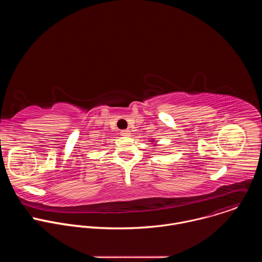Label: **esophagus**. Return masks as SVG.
I'll return each mask as SVG.
<instances>
[{
  "label": "esophagus",
  "instance_id": "1",
  "mask_svg": "<svg viewBox=\"0 0 262 262\" xmlns=\"http://www.w3.org/2000/svg\"><path fill=\"white\" fill-rule=\"evenodd\" d=\"M121 136H125V137H127V136H130V130H128V129H124V130H121Z\"/></svg>",
  "mask_w": 262,
  "mask_h": 262
}]
</instances>
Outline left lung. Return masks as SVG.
I'll use <instances>...</instances> for the list:
<instances>
[{
  "label": "left lung",
  "mask_w": 262,
  "mask_h": 262,
  "mask_svg": "<svg viewBox=\"0 0 262 262\" xmlns=\"http://www.w3.org/2000/svg\"><path fill=\"white\" fill-rule=\"evenodd\" d=\"M149 142H151V143H154V146H155V145H157V144H156V141H155V139H151V140H150V141H149Z\"/></svg>",
  "instance_id": "left-lung-1"
}]
</instances>
